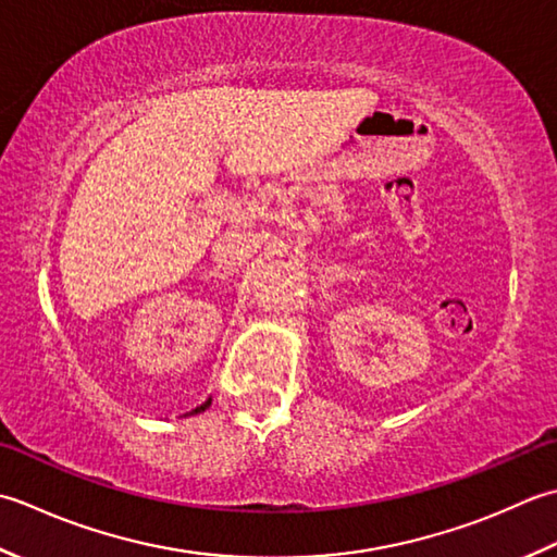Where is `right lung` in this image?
<instances>
[{
    "mask_svg": "<svg viewBox=\"0 0 557 557\" xmlns=\"http://www.w3.org/2000/svg\"><path fill=\"white\" fill-rule=\"evenodd\" d=\"M209 406H211V399H207V401H203L201 406H197V408H195V411H189L187 416H197V413H203V411H207V408H209Z\"/></svg>",
    "mask_w": 557,
    "mask_h": 557,
    "instance_id": "1",
    "label": "right lung"
}]
</instances>
